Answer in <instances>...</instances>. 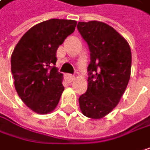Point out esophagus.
Masks as SVG:
<instances>
[{"label":"esophagus","instance_id":"34e87169","mask_svg":"<svg viewBox=\"0 0 150 150\" xmlns=\"http://www.w3.org/2000/svg\"><path fill=\"white\" fill-rule=\"evenodd\" d=\"M65 79L68 82H71L75 80V76L73 75H70V74H66L65 75Z\"/></svg>","mask_w":150,"mask_h":150}]
</instances>
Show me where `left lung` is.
<instances>
[{"mask_svg":"<svg viewBox=\"0 0 150 150\" xmlns=\"http://www.w3.org/2000/svg\"><path fill=\"white\" fill-rule=\"evenodd\" d=\"M78 31L91 52L88 86L79 98L86 117L101 119L118 104L130 79L132 54L127 40L98 21L79 22Z\"/></svg>","mask_w":150,"mask_h":150,"instance_id":"8db88e82","label":"left lung"}]
</instances>
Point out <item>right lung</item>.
I'll list each match as a JSON object with an SVG mask.
<instances>
[{
    "instance_id": "right-lung-1",
    "label": "right lung",
    "mask_w": 150,
    "mask_h": 150,
    "mask_svg": "<svg viewBox=\"0 0 150 150\" xmlns=\"http://www.w3.org/2000/svg\"><path fill=\"white\" fill-rule=\"evenodd\" d=\"M76 21L50 19L31 28L17 42L11 58L16 92L28 108L39 114L54 110L62 92L63 74L58 72L56 52L74 33Z\"/></svg>"
}]
</instances>
